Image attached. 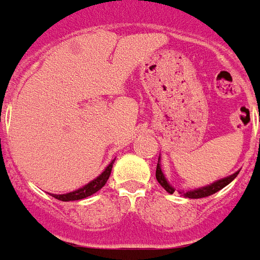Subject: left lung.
Wrapping results in <instances>:
<instances>
[{
  "mask_svg": "<svg viewBox=\"0 0 260 260\" xmlns=\"http://www.w3.org/2000/svg\"><path fill=\"white\" fill-rule=\"evenodd\" d=\"M237 176H238V172L237 173L231 174V176H228V177H225V179H221V180L212 183V184H210V186L201 187V188L191 190V191H187V193H184V196L188 197V199H203V197H208V196H211V194L219 191L221 188H224L226 184H230V183H231ZM156 180L159 181V184H160V186L163 187L168 193L170 194L174 193L173 187L170 186V184L168 183V180L165 179V174H163V172H161L159 160H157V166H156Z\"/></svg>",
  "mask_w": 260,
  "mask_h": 260,
  "instance_id": "1",
  "label": "left lung"
}]
</instances>
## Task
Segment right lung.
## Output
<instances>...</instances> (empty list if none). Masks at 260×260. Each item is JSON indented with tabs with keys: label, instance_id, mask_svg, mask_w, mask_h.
Segmentation results:
<instances>
[{
	"label": "right lung",
	"instance_id": "obj_1",
	"mask_svg": "<svg viewBox=\"0 0 260 260\" xmlns=\"http://www.w3.org/2000/svg\"><path fill=\"white\" fill-rule=\"evenodd\" d=\"M112 165H114V160L107 166V169H105L103 173L100 174L97 179H94V180L90 181L88 184H86L84 187H81V188H79V190H76V191H72V193H67V194H52V197L60 200V201H74V200L86 199V197H88V196L97 193L101 187L105 186V183H107V180H108V177H110V174H111Z\"/></svg>",
	"mask_w": 260,
	"mask_h": 260
}]
</instances>
